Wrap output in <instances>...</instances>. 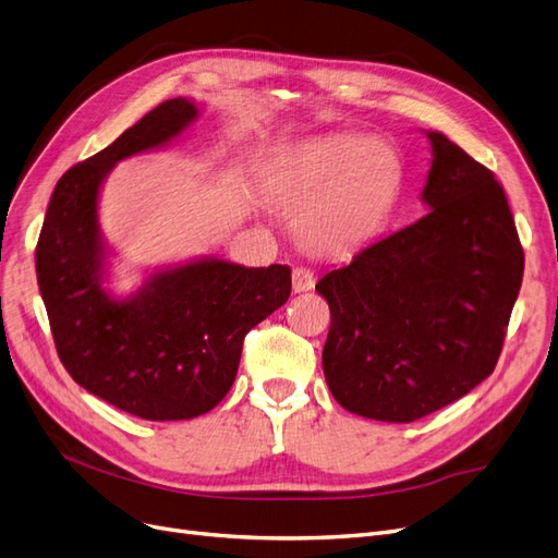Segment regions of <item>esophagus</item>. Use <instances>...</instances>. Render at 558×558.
<instances>
[{
  "label": "esophagus",
  "instance_id": "1",
  "mask_svg": "<svg viewBox=\"0 0 558 558\" xmlns=\"http://www.w3.org/2000/svg\"><path fill=\"white\" fill-rule=\"evenodd\" d=\"M292 287H294V292H299V294L313 290V287H315V274L311 271V268L296 266L294 271H292Z\"/></svg>",
  "mask_w": 558,
  "mask_h": 558
}]
</instances>
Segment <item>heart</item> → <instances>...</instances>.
<instances>
[{"mask_svg": "<svg viewBox=\"0 0 558 558\" xmlns=\"http://www.w3.org/2000/svg\"><path fill=\"white\" fill-rule=\"evenodd\" d=\"M264 193L301 211L299 236L313 247L361 243L384 222L402 191V156L369 135H328L296 144L264 162Z\"/></svg>", "mask_w": 558, "mask_h": 558, "instance_id": "obj_1", "label": "heart"}]
</instances>
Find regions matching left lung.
I'll return each instance as SVG.
<instances>
[{"label":"left lung","instance_id":"left-lung-1","mask_svg":"<svg viewBox=\"0 0 558 558\" xmlns=\"http://www.w3.org/2000/svg\"><path fill=\"white\" fill-rule=\"evenodd\" d=\"M425 135L429 211L315 287L331 307L328 388L347 411L386 423L418 421L492 375L524 274L501 183L446 135Z\"/></svg>","mask_w":558,"mask_h":558}]
</instances>
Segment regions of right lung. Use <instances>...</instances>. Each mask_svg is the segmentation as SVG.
I'll return each mask as SVG.
<instances>
[{"instance_id":"add662e5","label":"right lung","mask_w":558,"mask_h":558,"mask_svg":"<svg viewBox=\"0 0 558 558\" xmlns=\"http://www.w3.org/2000/svg\"><path fill=\"white\" fill-rule=\"evenodd\" d=\"M197 119L189 98L165 100L110 147L54 185L36 245V278L57 354L92 396L144 421H189L232 388L245 333L292 292V268L202 257L158 268L140 290H106L108 243L98 195L114 165L160 149Z\"/></svg>"}]
</instances>
